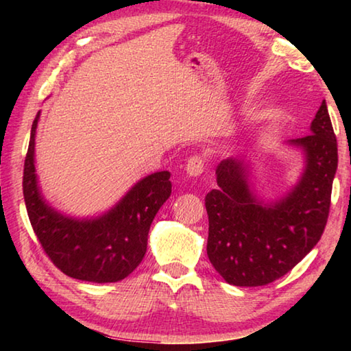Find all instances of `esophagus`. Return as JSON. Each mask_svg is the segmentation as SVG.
<instances>
[{"label": "esophagus", "instance_id": "1", "mask_svg": "<svg viewBox=\"0 0 351 351\" xmlns=\"http://www.w3.org/2000/svg\"><path fill=\"white\" fill-rule=\"evenodd\" d=\"M206 159L201 154H193L186 164V171L190 176H199L204 171Z\"/></svg>", "mask_w": 351, "mask_h": 351}]
</instances>
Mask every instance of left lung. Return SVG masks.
Instances as JSON below:
<instances>
[{"label":"left lung","instance_id":"8db88e82","mask_svg":"<svg viewBox=\"0 0 351 351\" xmlns=\"http://www.w3.org/2000/svg\"><path fill=\"white\" fill-rule=\"evenodd\" d=\"M305 153V170L287 197L266 204L251 192L247 165L229 158L217 167L218 187L206 195L207 255L235 287H263L289 272L324 234L337 169V142L325 100L311 134L289 141Z\"/></svg>","mask_w":351,"mask_h":351}]
</instances>
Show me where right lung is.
<instances>
[{"label":"right lung","instance_id":"right-lung-1","mask_svg":"<svg viewBox=\"0 0 351 351\" xmlns=\"http://www.w3.org/2000/svg\"><path fill=\"white\" fill-rule=\"evenodd\" d=\"M31 130L23 173V195L32 229L58 269L79 280L111 283L138 268L147 251L154 215L171 193L169 171L141 180L111 210L93 219H75L52 209L41 197L35 175V132Z\"/></svg>","mask_w":351,"mask_h":351}]
</instances>
